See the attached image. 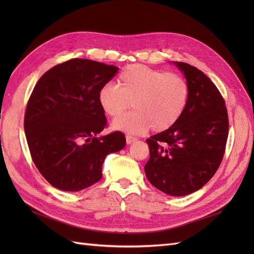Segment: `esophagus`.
Masks as SVG:
<instances>
[{
    "mask_svg": "<svg viewBox=\"0 0 254 254\" xmlns=\"http://www.w3.org/2000/svg\"><path fill=\"white\" fill-rule=\"evenodd\" d=\"M134 141H136V137L135 136H133L131 134H127L126 135V142H127V144H131Z\"/></svg>",
    "mask_w": 254,
    "mask_h": 254,
    "instance_id": "obj_1",
    "label": "esophagus"
}]
</instances>
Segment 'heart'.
Segmentation results:
<instances>
[{
  "mask_svg": "<svg viewBox=\"0 0 254 254\" xmlns=\"http://www.w3.org/2000/svg\"><path fill=\"white\" fill-rule=\"evenodd\" d=\"M190 87L181 75L166 73L143 64H131L122 71L118 87L107 84L98 93L103 110L118 118L130 107L134 111L115 120L113 127L141 133L149 127L163 131L172 127L186 110Z\"/></svg>",
  "mask_w": 254,
  "mask_h": 254,
  "instance_id": "heart-1",
  "label": "heart"
}]
</instances>
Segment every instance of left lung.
<instances>
[{
  "instance_id": "8db88e82",
  "label": "left lung",
  "mask_w": 254,
  "mask_h": 254,
  "mask_svg": "<svg viewBox=\"0 0 254 254\" xmlns=\"http://www.w3.org/2000/svg\"><path fill=\"white\" fill-rule=\"evenodd\" d=\"M190 87L186 110L175 124L146 140L145 174L153 187L171 196L201 189L218 170L226 151L229 119L217 87L197 67L177 63Z\"/></svg>"
}]
</instances>
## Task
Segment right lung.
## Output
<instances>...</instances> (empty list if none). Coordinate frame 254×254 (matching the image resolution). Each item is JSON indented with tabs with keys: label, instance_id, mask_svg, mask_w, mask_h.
Listing matches in <instances>:
<instances>
[{
	"label": "right lung",
	"instance_id": "add662e5",
	"mask_svg": "<svg viewBox=\"0 0 254 254\" xmlns=\"http://www.w3.org/2000/svg\"><path fill=\"white\" fill-rule=\"evenodd\" d=\"M119 70L74 58L45 72L29 96L24 130L36 167L54 188L77 191L102 179L107 155L126 145L125 134L107 127L98 93Z\"/></svg>",
	"mask_w": 254,
	"mask_h": 254
}]
</instances>
